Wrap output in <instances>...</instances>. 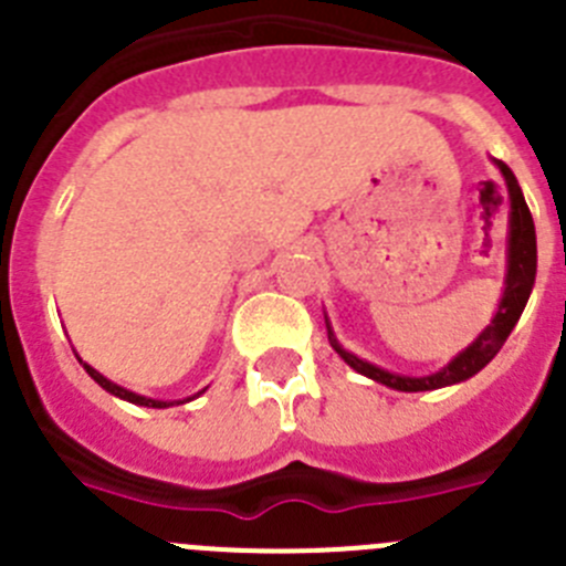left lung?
<instances>
[{"mask_svg":"<svg viewBox=\"0 0 566 566\" xmlns=\"http://www.w3.org/2000/svg\"><path fill=\"white\" fill-rule=\"evenodd\" d=\"M494 164H497V170L503 172L505 187H509V248H505V290H503V298H500L497 304V313H494V318H491V324L485 326V329L480 332V335L474 337L463 352H458L447 366L438 368L436 374L410 377V374H396V371H388V368H379L374 366V363L346 352V348L337 343L329 318H326V335H329L332 348H335L337 355L343 357V363L355 368L357 374L385 385V388L405 390V394L447 388V385L467 382L469 377L483 371V368L494 360V355H497L500 348H503V343L509 340L511 329L516 326L527 298H531L533 282H536V229H533L531 209H527L525 195H522L511 167L500 161V158H494Z\"/></svg>","mask_w":566,"mask_h":566,"instance_id":"left-lung-1","label":"left lung"}]
</instances>
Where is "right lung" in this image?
<instances>
[{
    "instance_id": "obj_1",
    "label": "right lung",
    "mask_w": 566,
    "mask_h": 566,
    "mask_svg": "<svg viewBox=\"0 0 566 566\" xmlns=\"http://www.w3.org/2000/svg\"><path fill=\"white\" fill-rule=\"evenodd\" d=\"M77 360H81V357H77ZM81 363H83V360H81ZM83 368H86V374H88V377L94 379V382L99 385V388L108 390L111 396H119V399H125V402H130V405H142V408H172V402H164V399H150V396L134 394V390L123 388V385L111 382L108 377H103V374H99L97 368L88 366V363H83ZM203 390H206V388H203ZM203 390H200V394H203ZM200 394H195V396H200ZM195 396H189V399H184V402H192ZM184 402H176V405H184Z\"/></svg>"
}]
</instances>
